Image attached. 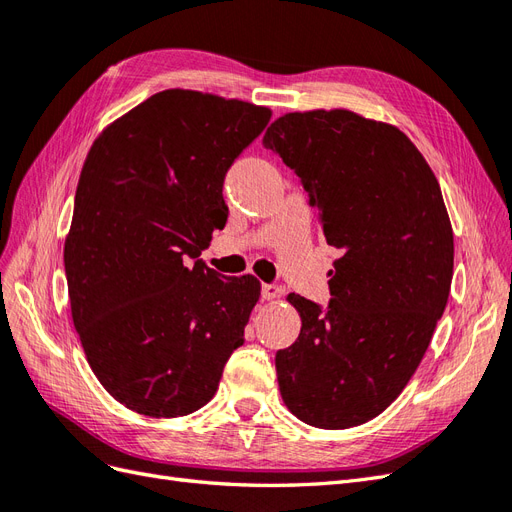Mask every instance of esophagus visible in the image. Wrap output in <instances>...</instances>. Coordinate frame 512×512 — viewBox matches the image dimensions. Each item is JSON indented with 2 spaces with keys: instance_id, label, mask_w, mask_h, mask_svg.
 Returning a JSON list of instances; mask_svg holds the SVG:
<instances>
[{
  "instance_id": "1",
  "label": "esophagus",
  "mask_w": 512,
  "mask_h": 512,
  "mask_svg": "<svg viewBox=\"0 0 512 512\" xmlns=\"http://www.w3.org/2000/svg\"><path fill=\"white\" fill-rule=\"evenodd\" d=\"M284 294V288L277 286V284H262V299L273 301V299H280Z\"/></svg>"
}]
</instances>
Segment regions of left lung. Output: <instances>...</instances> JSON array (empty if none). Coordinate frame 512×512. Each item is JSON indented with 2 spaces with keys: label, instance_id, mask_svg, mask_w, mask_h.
Segmentation results:
<instances>
[{
  "label": "left lung",
  "instance_id": "8db88e82",
  "mask_svg": "<svg viewBox=\"0 0 512 512\" xmlns=\"http://www.w3.org/2000/svg\"><path fill=\"white\" fill-rule=\"evenodd\" d=\"M262 145L297 173L324 239L342 252L327 309L288 294L301 333L275 354L282 399L320 429L367 423L404 391L451 292L440 183L399 128L346 108L286 113Z\"/></svg>",
  "mask_w": 512,
  "mask_h": 512
}]
</instances>
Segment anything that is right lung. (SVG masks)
<instances>
[{"label": "right lung", "instance_id": "add662e5", "mask_svg": "<svg viewBox=\"0 0 512 512\" xmlns=\"http://www.w3.org/2000/svg\"><path fill=\"white\" fill-rule=\"evenodd\" d=\"M269 119L267 106L166 89L87 153L64 245L72 322L100 384L138 414L203 408L243 344L260 282L198 256L226 224L228 168Z\"/></svg>", "mask_w": 512, "mask_h": 512}]
</instances>
